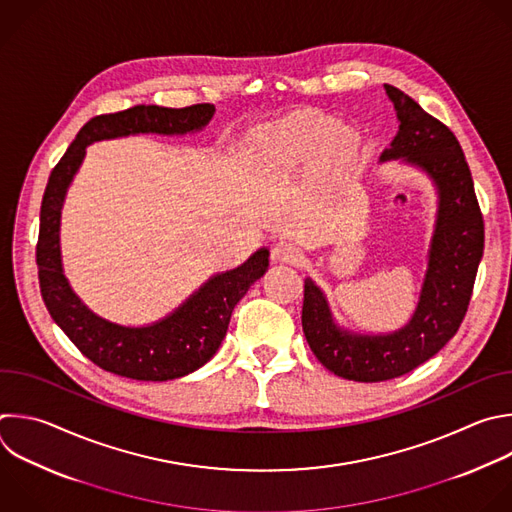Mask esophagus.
Instances as JSON below:
<instances>
[{"label":"esophagus","instance_id":"1","mask_svg":"<svg viewBox=\"0 0 512 512\" xmlns=\"http://www.w3.org/2000/svg\"><path fill=\"white\" fill-rule=\"evenodd\" d=\"M271 257L281 263H299L303 257V251L295 241L279 239L271 249Z\"/></svg>","mask_w":512,"mask_h":512}]
</instances>
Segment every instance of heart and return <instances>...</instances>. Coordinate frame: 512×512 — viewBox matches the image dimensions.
<instances>
[{"label":"heart","mask_w":512,"mask_h":512,"mask_svg":"<svg viewBox=\"0 0 512 512\" xmlns=\"http://www.w3.org/2000/svg\"><path fill=\"white\" fill-rule=\"evenodd\" d=\"M327 138V148L335 154H346L356 146V134L346 126H333V120L321 114H299L287 118L265 140L281 158L301 156Z\"/></svg>","instance_id":"obj_1"}]
</instances>
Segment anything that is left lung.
<instances>
[{"mask_svg":"<svg viewBox=\"0 0 512 512\" xmlns=\"http://www.w3.org/2000/svg\"><path fill=\"white\" fill-rule=\"evenodd\" d=\"M400 130L382 160L404 158L438 189V221L420 301L412 321L390 335H352L335 327L321 289L305 279L301 325L315 358L335 376L384 382L438 354L458 331L484 249V221L460 142L416 100L386 84Z\"/></svg>","mask_w":512,"mask_h":512,"instance_id":"left-lung-1","label":"left lung"}]
</instances>
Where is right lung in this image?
<instances>
[{
	"instance_id": "add662e5",
	"label": "right lung",
	"mask_w": 512,
	"mask_h": 512,
	"mask_svg": "<svg viewBox=\"0 0 512 512\" xmlns=\"http://www.w3.org/2000/svg\"><path fill=\"white\" fill-rule=\"evenodd\" d=\"M215 114L213 104L185 108L132 106L90 118L68 146L48 179L42 209L36 263L42 299L70 342L98 368L132 380L166 382L205 366L219 350L231 313L269 265L259 249L241 267L215 275L175 313L148 327H122L92 313L70 289L60 261V211L68 185L86 154V146L116 136L156 132L185 134L201 130Z\"/></svg>"
}]
</instances>
